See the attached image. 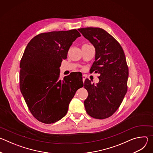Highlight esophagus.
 <instances>
[{
    "label": "esophagus",
    "instance_id": "obj_1",
    "mask_svg": "<svg viewBox=\"0 0 153 153\" xmlns=\"http://www.w3.org/2000/svg\"><path fill=\"white\" fill-rule=\"evenodd\" d=\"M86 78V76L85 75H83V76H82V80H83V82H85V80Z\"/></svg>",
    "mask_w": 153,
    "mask_h": 153
}]
</instances>
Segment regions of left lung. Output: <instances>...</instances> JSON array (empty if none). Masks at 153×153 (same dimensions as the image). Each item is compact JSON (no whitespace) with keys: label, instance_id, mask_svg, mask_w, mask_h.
<instances>
[{"label":"left lung","instance_id":"left-lung-1","mask_svg":"<svg viewBox=\"0 0 153 153\" xmlns=\"http://www.w3.org/2000/svg\"><path fill=\"white\" fill-rule=\"evenodd\" d=\"M78 30L94 45L95 61L91 68L99 73V82L91 83L86 79L84 87L88 96L84 101L86 113L91 117L104 119L116 111L127 92L128 67L120 43L100 28L87 27Z\"/></svg>","mask_w":153,"mask_h":153}]
</instances>
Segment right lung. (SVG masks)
Wrapping results in <instances>:
<instances>
[{"instance_id": "1", "label": "right lung", "mask_w": 153, "mask_h": 153, "mask_svg": "<svg viewBox=\"0 0 153 153\" xmlns=\"http://www.w3.org/2000/svg\"><path fill=\"white\" fill-rule=\"evenodd\" d=\"M80 36L77 30L43 33L25 50L20 63V89L31 113L42 123H53L63 117L76 91L83 86L74 74L59 79L61 62Z\"/></svg>"}]
</instances>
